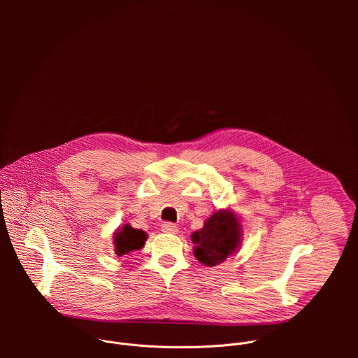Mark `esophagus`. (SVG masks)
<instances>
[{"label": "esophagus", "mask_w": 358, "mask_h": 358, "mask_svg": "<svg viewBox=\"0 0 358 358\" xmlns=\"http://www.w3.org/2000/svg\"><path fill=\"white\" fill-rule=\"evenodd\" d=\"M162 229H163V232H167V234H177L178 232L177 225L173 224V222H164L162 225Z\"/></svg>", "instance_id": "1"}]
</instances>
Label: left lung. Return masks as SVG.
Here are the masks:
<instances>
[{
  "label": "left lung",
  "instance_id": "8db88e82",
  "mask_svg": "<svg viewBox=\"0 0 358 358\" xmlns=\"http://www.w3.org/2000/svg\"><path fill=\"white\" fill-rule=\"evenodd\" d=\"M195 258L207 266L224 262L238 248L241 225L231 211H217L191 235Z\"/></svg>",
  "mask_w": 358,
  "mask_h": 358
}]
</instances>
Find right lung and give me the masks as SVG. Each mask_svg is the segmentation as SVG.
Segmentation results:
<instances>
[{
    "instance_id": "obj_1",
    "label": "right lung",
    "mask_w": 358,
    "mask_h": 358,
    "mask_svg": "<svg viewBox=\"0 0 358 358\" xmlns=\"http://www.w3.org/2000/svg\"><path fill=\"white\" fill-rule=\"evenodd\" d=\"M145 232L134 229L129 224H126L115 234V252L119 257H123V255H127L133 250L141 249L145 243Z\"/></svg>"
}]
</instances>
